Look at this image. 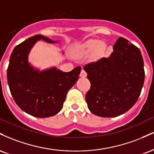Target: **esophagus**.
Listing matches in <instances>:
<instances>
[{
    "instance_id": "esophagus-1",
    "label": "esophagus",
    "mask_w": 154,
    "mask_h": 154,
    "mask_svg": "<svg viewBox=\"0 0 154 154\" xmlns=\"http://www.w3.org/2000/svg\"><path fill=\"white\" fill-rule=\"evenodd\" d=\"M79 76H80L81 77H82V78H84V77H85L86 76H87V73H86V72L85 71L84 69H82V71H81Z\"/></svg>"
}]
</instances>
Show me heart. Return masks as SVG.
I'll return each mask as SVG.
<instances>
[{"instance_id":"1","label":"heart","mask_w":154,"mask_h":154,"mask_svg":"<svg viewBox=\"0 0 154 154\" xmlns=\"http://www.w3.org/2000/svg\"><path fill=\"white\" fill-rule=\"evenodd\" d=\"M107 50V46L103 41H99L98 40H90L83 44L81 46L77 47L75 50V54H85L93 52L95 57L101 58L105 55Z\"/></svg>"}]
</instances>
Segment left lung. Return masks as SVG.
I'll return each instance as SVG.
<instances>
[{
	"label": "left lung",
	"mask_w": 154,
	"mask_h": 154,
	"mask_svg": "<svg viewBox=\"0 0 154 154\" xmlns=\"http://www.w3.org/2000/svg\"><path fill=\"white\" fill-rule=\"evenodd\" d=\"M91 82L85 99L89 110L101 117H115L135 105L143 86L144 63L140 51L120 38L108 58L84 66Z\"/></svg>",
	"instance_id": "8db88e82"
}]
</instances>
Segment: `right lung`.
Instances as JSON below:
<instances>
[{"label": "right lung", "instance_id": "obj_1", "mask_svg": "<svg viewBox=\"0 0 154 154\" xmlns=\"http://www.w3.org/2000/svg\"><path fill=\"white\" fill-rule=\"evenodd\" d=\"M40 40L59 43L36 35L17 45L10 56L7 80L14 100L22 111L35 117L46 118L61 110L67 92L78 80L81 67L69 72L56 66L43 70L35 67L29 61V55Z\"/></svg>", "mask_w": 154, "mask_h": 154}]
</instances>
